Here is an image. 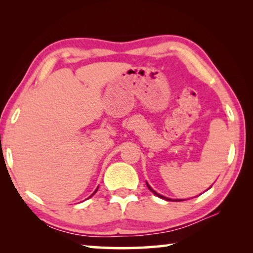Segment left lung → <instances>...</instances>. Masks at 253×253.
Segmentation results:
<instances>
[{"label": "left lung", "instance_id": "obj_1", "mask_svg": "<svg viewBox=\"0 0 253 253\" xmlns=\"http://www.w3.org/2000/svg\"><path fill=\"white\" fill-rule=\"evenodd\" d=\"M146 185H147V187H148V190L149 191H152L154 194H155L156 196H158V198H161V199H164V200H166V201H184V200H172V199H169V198H165V196H163V195H161V194H158V193H156L155 191L153 190V188L148 185V183H146Z\"/></svg>", "mask_w": 253, "mask_h": 253}]
</instances>
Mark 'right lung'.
I'll return each instance as SVG.
<instances>
[{
	"mask_svg": "<svg viewBox=\"0 0 253 253\" xmlns=\"http://www.w3.org/2000/svg\"><path fill=\"white\" fill-rule=\"evenodd\" d=\"M97 190H98V188H97ZM97 190H96L95 192H93V194H95V193H96V192H97ZM93 194H92V195H93ZM92 195H91V196H92Z\"/></svg>",
	"mask_w": 253,
	"mask_h": 253,
	"instance_id": "1",
	"label": "right lung"
}]
</instances>
